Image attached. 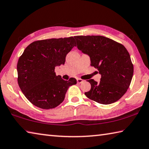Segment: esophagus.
<instances>
[{
    "label": "esophagus",
    "mask_w": 149,
    "mask_h": 149,
    "mask_svg": "<svg viewBox=\"0 0 149 149\" xmlns=\"http://www.w3.org/2000/svg\"><path fill=\"white\" fill-rule=\"evenodd\" d=\"M77 82L78 84H81V83L84 82V80L81 79V78H77Z\"/></svg>",
    "instance_id": "1"
}]
</instances>
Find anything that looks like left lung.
<instances>
[{
    "mask_svg": "<svg viewBox=\"0 0 149 149\" xmlns=\"http://www.w3.org/2000/svg\"><path fill=\"white\" fill-rule=\"evenodd\" d=\"M77 48L90 57L91 65L101 74L100 82L88 80L91 89L86 97L102 104L120 99L127 92L134 73V66L122 44L101 36H74Z\"/></svg>",
    "mask_w": 149,
    "mask_h": 149,
    "instance_id": "1",
    "label": "left lung"
}]
</instances>
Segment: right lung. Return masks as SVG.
<instances>
[{
	"label": "right lung",
	"mask_w": 149,
	"mask_h": 149,
	"mask_svg": "<svg viewBox=\"0 0 149 149\" xmlns=\"http://www.w3.org/2000/svg\"><path fill=\"white\" fill-rule=\"evenodd\" d=\"M77 45L73 37L33 41L19 58L17 65L18 84L24 96L33 105L52 109L65 99L69 87L77 84L56 75L55 67L65 63L67 54Z\"/></svg>",
	"instance_id": "add662e5"
}]
</instances>
